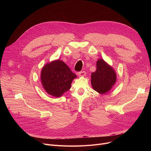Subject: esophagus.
Instances as JSON below:
<instances>
[{"label": "esophagus", "mask_w": 151, "mask_h": 151, "mask_svg": "<svg viewBox=\"0 0 151 151\" xmlns=\"http://www.w3.org/2000/svg\"><path fill=\"white\" fill-rule=\"evenodd\" d=\"M78 75H79V76L80 77L84 76H85V75H86V72H85V71H81V72H79Z\"/></svg>", "instance_id": "esophagus-1"}]
</instances>
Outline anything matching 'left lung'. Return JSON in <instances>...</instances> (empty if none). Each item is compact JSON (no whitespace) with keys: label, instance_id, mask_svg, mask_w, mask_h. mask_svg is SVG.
I'll return each instance as SVG.
<instances>
[{"label":"left lung","instance_id":"1","mask_svg":"<svg viewBox=\"0 0 151 151\" xmlns=\"http://www.w3.org/2000/svg\"><path fill=\"white\" fill-rule=\"evenodd\" d=\"M96 66V70L91 73V85L94 90L100 94H104L115 84L116 80V73L102 59L97 61Z\"/></svg>","mask_w":151,"mask_h":151}]
</instances>
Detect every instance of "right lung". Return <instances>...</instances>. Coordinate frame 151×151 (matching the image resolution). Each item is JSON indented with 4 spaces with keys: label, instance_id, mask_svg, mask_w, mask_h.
<instances>
[{
    "label": "right lung",
    "instance_id": "right-lung-1",
    "mask_svg": "<svg viewBox=\"0 0 151 151\" xmlns=\"http://www.w3.org/2000/svg\"><path fill=\"white\" fill-rule=\"evenodd\" d=\"M40 77L45 91L49 94L58 97L70 88L72 82L76 76L66 63L57 60L43 68Z\"/></svg>",
    "mask_w": 151,
    "mask_h": 151
}]
</instances>
